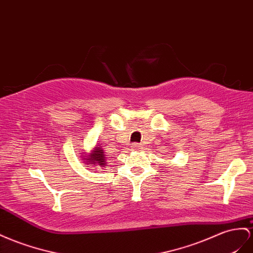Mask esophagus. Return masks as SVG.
<instances>
[{"label":"esophagus","instance_id":"1","mask_svg":"<svg viewBox=\"0 0 253 253\" xmlns=\"http://www.w3.org/2000/svg\"><path fill=\"white\" fill-rule=\"evenodd\" d=\"M140 145H138V143H132L131 145V150L132 151H135V150H138V149H140Z\"/></svg>","mask_w":253,"mask_h":253}]
</instances>
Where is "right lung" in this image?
Returning <instances> with one entry per match:
<instances>
[{"label":"right lung","mask_w":253,"mask_h":253,"mask_svg":"<svg viewBox=\"0 0 253 253\" xmlns=\"http://www.w3.org/2000/svg\"><path fill=\"white\" fill-rule=\"evenodd\" d=\"M81 154V159L85 163L86 167L104 168L107 165V158L100 143L95 145V147H93L88 153L84 152Z\"/></svg>","instance_id":"1"}]
</instances>
